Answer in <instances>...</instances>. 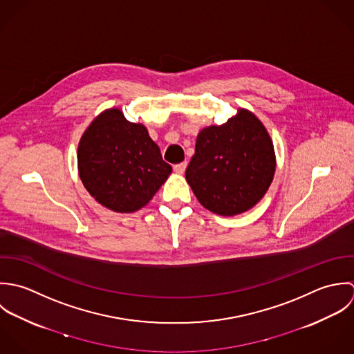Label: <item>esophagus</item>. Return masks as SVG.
Returning <instances> with one entry per match:
<instances>
[{"label": "esophagus", "instance_id": "obj_1", "mask_svg": "<svg viewBox=\"0 0 354 354\" xmlns=\"http://www.w3.org/2000/svg\"><path fill=\"white\" fill-rule=\"evenodd\" d=\"M186 167H187V162L183 161V162H179V164H175L174 165V171L178 172V174H183L186 171Z\"/></svg>", "mask_w": 354, "mask_h": 354}]
</instances>
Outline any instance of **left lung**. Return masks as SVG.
Instances as JSON below:
<instances>
[{
	"instance_id": "8db88e82",
	"label": "left lung",
	"mask_w": 354,
	"mask_h": 354,
	"mask_svg": "<svg viewBox=\"0 0 354 354\" xmlns=\"http://www.w3.org/2000/svg\"><path fill=\"white\" fill-rule=\"evenodd\" d=\"M275 174L272 141L263 123L239 109L221 126L200 131L186 180L203 207L221 216L253 208Z\"/></svg>"
}]
</instances>
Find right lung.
Returning <instances> with one entry per match:
<instances>
[{"instance_id": "obj_1", "label": "right lung", "mask_w": 354, "mask_h": 354, "mask_svg": "<svg viewBox=\"0 0 354 354\" xmlns=\"http://www.w3.org/2000/svg\"><path fill=\"white\" fill-rule=\"evenodd\" d=\"M77 168L91 197L122 213L145 207L172 172L146 127L129 122L119 109L102 112L84 131Z\"/></svg>"}]
</instances>
